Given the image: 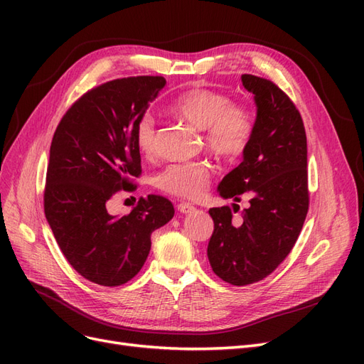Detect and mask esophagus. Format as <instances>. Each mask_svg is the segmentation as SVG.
Instances as JSON below:
<instances>
[{"label":"esophagus","instance_id":"34e87169","mask_svg":"<svg viewBox=\"0 0 364 364\" xmlns=\"http://www.w3.org/2000/svg\"><path fill=\"white\" fill-rule=\"evenodd\" d=\"M194 209L196 208L191 203H179L178 205V211L182 213V214H190V213L194 211Z\"/></svg>","mask_w":364,"mask_h":364}]
</instances>
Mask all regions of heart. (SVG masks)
<instances>
[{
    "label": "heart",
    "instance_id": "1",
    "mask_svg": "<svg viewBox=\"0 0 364 364\" xmlns=\"http://www.w3.org/2000/svg\"><path fill=\"white\" fill-rule=\"evenodd\" d=\"M171 112L196 129L205 130L208 150L223 159H235L249 147L255 123L246 109L234 106L222 92L194 87L179 95L171 105ZM136 146L146 156L156 150V124L151 115H144L135 127ZM211 181V167L203 161L171 164L155 179L164 193L185 200H197L206 193Z\"/></svg>",
    "mask_w": 364,
    "mask_h": 364
}]
</instances>
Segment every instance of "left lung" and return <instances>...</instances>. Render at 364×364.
Returning a JSON list of instances; mask_svg holds the SVG:
<instances>
[{
    "label": "left lung",
    "instance_id": "8db88e82",
    "mask_svg": "<svg viewBox=\"0 0 364 364\" xmlns=\"http://www.w3.org/2000/svg\"><path fill=\"white\" fill-rule=\"evenodd\" d=\"M241 82L257 105L255 130L243 162L218 183L223 199L249 196L243 222L234 225L229 206L211 208L214 232L208 259L218 278L232 285L258 282L293 249L308 213L306 135L289 95L252 74ZM234 211L240 206L232 203Z\"/></svg>",
    "mask_w": 364,
    "mask_h": 364
}]
</instances>
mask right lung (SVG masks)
Instances as JSON below:
<instances>
[{
  "label": "right lung",
  "instance_id": "add662e5",
  "mask_svg": "<svg viewBox=\"0 0 364 364\" xmlns=\"http://www.w3.org/2000/svg\"><path fill=\"white\" fill-rule=\"evenodd\" d=\"M165 83L159 75H139L94 87L68 109L51 141L47 222L74 270L105 287L135 277L149 257L153 230L174 215L171 202L153 194L123 217L106 209L141 174L135 127Z\"/></svg>",
  "mask_w": 364,
  "mask_h": 364
}]
</instances>
